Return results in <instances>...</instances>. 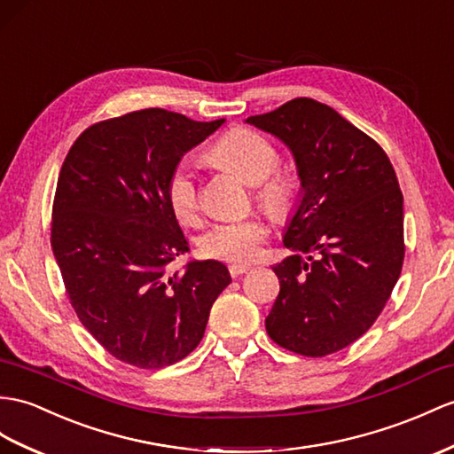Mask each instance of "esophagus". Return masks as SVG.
Instances as JSON below:
<instances>
[{
	"mask_svg": "<svg viewBox=\"0 0 454 454\" xmlns=\"http://www.w3.org/2000/svg\"><path fill=\"white\" fill-rule=\"evenodd\" d=\"M248 270H250V265H248V263H231V265H229V273H231V278H239V275L247 273Z\"/></svg>",
	"mask_w": 454,
	"mask_h": 454,
	"instance_id": "1",
	"label": "esophagus"
}]
</instances>
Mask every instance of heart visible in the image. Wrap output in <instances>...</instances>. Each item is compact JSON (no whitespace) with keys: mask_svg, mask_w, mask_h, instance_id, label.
I'll list each match as a JSON object with an SVG mask.
<instances>
[{"mask_svg":"<svg viewBox=\"0 0 454 454\" xmlns=\"http://www.w3.org/2000/svg\"><path fill=\"white\" fill-rule=\"evenodd\" d=\"M212 158L223 168L239 173L254 184L258 204L273 219L291 217L301 196V183L291 171L275 169L279 152L273 142L260 132L235 127L221 135L209 150ZM173 215L184 225L200 221V191L191 160H181L169 173L165 186ZM268 225L260 215L217 221L200 237V252L206 258L223 262H250L268 239Z\"/></svg>","mask_w":454,"mask_h":454,"instance_id":"heart-1","label":"heart"}]
</instances>
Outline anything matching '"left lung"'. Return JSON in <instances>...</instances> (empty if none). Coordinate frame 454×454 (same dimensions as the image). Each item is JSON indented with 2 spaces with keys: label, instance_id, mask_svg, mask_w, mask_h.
I'll list each match as a JSON object with an SVG mask.
<instances>
[{
  "label": "left lung",
  "instance_id": "left-lung-1",
  "mask_svg": "<svg viewBox=\"0 0 454 454\" xmlns=\"http://www.w3.org/2000/svg\"><path fill=\"white\" fill-rule=\"evenodd\" d=\"M247 123L291 148L302 181L283 239L296 254L273 268L281 291L265 329L296 355H333L375 324L401 275L399 181L378 142L312 98H294Z\"/></svg>",
  "mask_w": 454,
  "mask_h": 454
}]
</instances>
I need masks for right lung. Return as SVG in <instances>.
I'll use <instances>...</instances> for the list:
<instances>
[{
	"mask_svg": "<svg viewBox=\"0 0 454 454\" xmlns=\"http://www.w3.org/2000/svg\"><path fill=\"white\" fill-rule=\"evenodd\" d=\"M225 119L142 109L74 140L51 207V250L76 317L117 360L160 370L189 356L231 283L221 262H191L165 186L184 152Z\"/></svg>",
	"mask_w": 454,
	"mask_h": 454,
	"instance_id": "right-lung-1",
	"label": "right lung"
}]
</instances>
